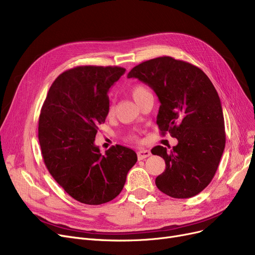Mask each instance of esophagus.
<instances>
[{
  "mask_svg": "<svg viewBox=\"0 0 255 255\" xmlns=\"http://www.w3.org/2000/svg\"><path fill=\"white\" fill-rule=\"evenodd\" d=\"M149 156H151V152L149 150H145V149H142L140 151L137 152V157L139 160H142L144 158H148Z\"/></svg>",
  "mask_w": 255,
  "mask_h": 255,
  "instance_id": "esophagus-1",
  "label": "esophagus"
}]
</instances>
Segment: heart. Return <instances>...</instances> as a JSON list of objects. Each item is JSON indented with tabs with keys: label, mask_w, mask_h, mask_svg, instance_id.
I'll return each mask as SVG.
<instances>
[{
	"label": "heart",
	"mask_w": 255,
	"mask_h": 255,
	"mask_svg": "<svg viewBox=\"0 0 255 255\" xmlns=\"http://www.w3.org/2000/svg\"><path fill=\"white\" fill-rule=\"evenodd\" d=\"M130 94H131L132 98L134 99L135 101H137L139 98H141L142 96L146 95V94H150V91H149V89L146 88L145 86H143V85H141V84H137V85L133 86V87L131 88ZM114 112H115V105H114V104H111V105H110V109H109V115H113ZM130 139L134 140V139H136V137H135L134 135H131V136H130Z\"/></svg>",
	"instance_id": "heart-1"
}]
</instances>
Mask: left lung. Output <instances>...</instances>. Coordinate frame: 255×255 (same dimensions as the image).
<instances>
[{
  "instance_id": "1",
  "label": "left lung",
  "mask_w": 255,
  "mask_h": 255,
  "mask_svg": "<svg viewBox=\"0 0 255 255\" xmlns=\"http://www.w3.org/2000/svg\"><path fill=\"white\" fill-rule=\"evenodd\" d=\"M135 77L154 90L160 101L157 125L168 131L178 144L170 151L152 149L165 161L156 178L160 191L173 198H189L202 192L218 168L225 146L224 118L218 93L198 67L171 57H159L132 68Z\"/></svg>"
}]
</instances>
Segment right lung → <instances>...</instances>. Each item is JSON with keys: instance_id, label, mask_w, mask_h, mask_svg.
Listing matches in <instances>:
<instances>
[{"instance_id": "1", "label": "right lung", "mask_w": 255, "mask_h": 255, "mask_svg": "<svg viewBox=\"0 0 255 255\" xmlns=\"http://www.w3.org/2000/svg\"><path fill=\"white\" fill-rule=\"evenodd\" d=\"M118 66H78L52 83L39 117L38 138L46 168L62 188L86 205L109 203L122 191L136 153L95 145L110 109V88L125 73Z\"/></svg>"}]
</instances>
